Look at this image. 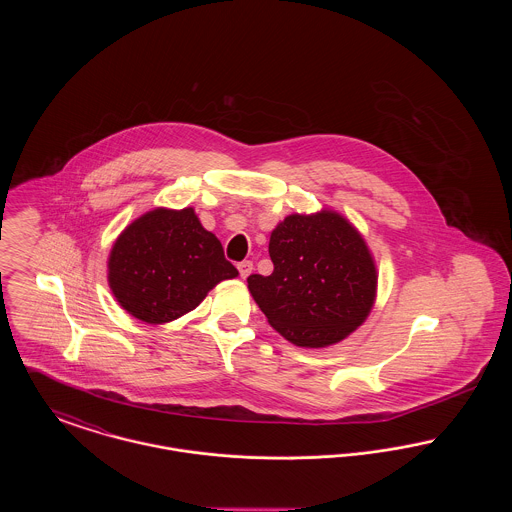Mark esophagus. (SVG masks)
<instances>
[{
	"instance_id": "obj_1",
	"label": "esophagus",
	"mask_w": 512,
	"mask_h": 512,
	"mask_svg": "<svg viewBox=\"0 0 512 512\" xmlns=\"http://www.w3.org/2000/svg\"><path fill=\"white\" fill-rule=\"evenodd\" d=\"M238 270H240V276H242V278H247V276L251 274V270H253V263H251V261H242V263L238 265Z\"/></svg>"
}]
</instances>
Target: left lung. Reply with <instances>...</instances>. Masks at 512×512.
<instances>
[{"mask_svg":"<svg viewBox=\"0 0 512 512\" xmlns=\"http://www.w3.org/2000/svg\"><path fill=\"white\" fill-rule=\"evenodd\" d=\"M268 253L272 274H251L247 288L293 345H334L365 322L378 272L363 236L340 213L286 217L272 230Z\"/></svg>","mask_w":512,"mask_h":512,"instance_id":"8db88e82","label":"left lung"}]
</instances>
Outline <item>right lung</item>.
<instances>
[{"label": "right lung", "instance_id": "right-lung-1", "mask_svg": "<svg viewBox=\"0 0 512 512\" xmlns=\"http://www.w3.org/2000/svg\"><path fill=\"white\" fill-rule=\"evenodd\" d=\"M236 276L219 238L201 226L192 207L147 211L122 230L107 261L119 305L147 324L194 311L219 282Z\"/></svg>", "mask_w": 512, "mask_h": 512}]
</instances>
